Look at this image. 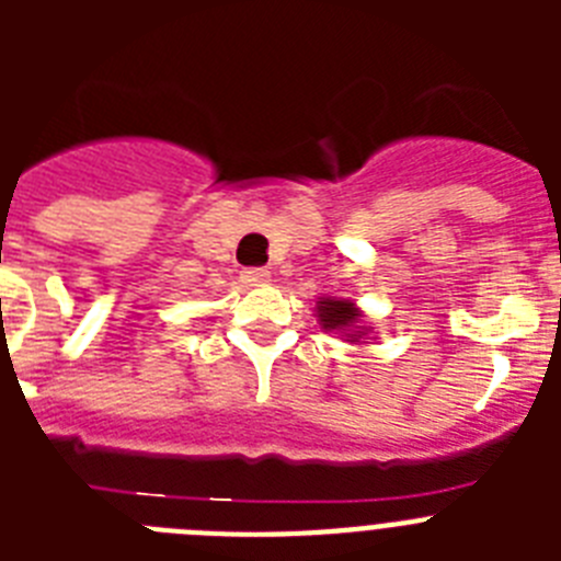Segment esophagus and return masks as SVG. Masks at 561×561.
Listing matches in <instances>:
<instances>
[{"mask_svg": "<svg viewBox=\"0 0 561 561\" xmlns=\"http://www.w3.org/2000/svg\"><path fill=\"white\" fill-rule=\"evenodd\" d=\"M241 284H244V286H266V284H270V270H264V266H250V270L241 272Z\"/></svg>", "mask_w": 561, "mask_h": 561, "instance_id": "34e87169", "label": "esophagus"}]
</instances>
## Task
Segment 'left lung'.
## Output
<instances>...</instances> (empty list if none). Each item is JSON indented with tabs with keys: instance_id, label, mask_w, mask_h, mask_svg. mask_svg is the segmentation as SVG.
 Returning a JSON list of instances; mask_svg holds the SVG:
<instances>
[{
	"instance_id": "left-lung-1",
	"label": "left lung",
	"mask_w": 561,
	"mask_h": 561,
	"mask_svg": "<svg viewBox=\"0 0 561 561\" xmlns=\"http://www.w3.org/2000/svg\"><path fill=\"white\" fill-rule=\"evenodd\" d=\"M320 320L325 329H345L356 320L354 304L348 300H320Z\"/></svg>"
}]
</instances>
